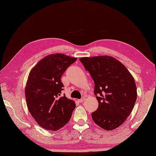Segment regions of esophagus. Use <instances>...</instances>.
Returning a JSON list of instances; mask_svg holds the SVG:
<instances>
[{
	"mask_svg": "<svg viewBox=\"0 0 156 156\" xmlns=\"http://www.w3.org/2000/svg\"><path fill=\"white\" fill-rule=\"evenodd\" d=\"M84 100H85V98L83 97V98H82L81 99H80V100H78V101H79V102H83L84 101Z\"/></svg>",
	"mask_w": 156,
	"mask_h": 156,
	"instance_id": "esophagus-1",
	"label": "esophagus"
}]
</instances>
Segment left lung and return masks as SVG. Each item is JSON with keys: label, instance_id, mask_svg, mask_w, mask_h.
Returning <instances> with one entry per match:
<instances>
[{"label": "left lung", "instance_id": "1", "mask_svg": "<svg viewBox=\"0 0 156 156\" xmlns=\"http://www.w3.org/2000/svg\"><path fill=\"white\" fill-rule=\"evenodd\" d=\"M94 82L98 102L92 120L105 130L111 131L125 121L133 110L137 99L135 80L127 68L108 55L80 59Z\"/></svg>", "mask_w": 156, "mask_h": 156}]
</instances>
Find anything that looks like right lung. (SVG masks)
Returning a JSON list of instances; mask_svg holds the SVG:
<instances>
[{
    "label": "right lung",
    "instance_id": "obj_1",
    "mask_svg": "<svg viewBox=\"0 0 156 156\" xmlns=\"http://www.w3.org/2000/svg\"><path fill=\"white\" fill-rule=\"evenodd\" d=\"M77 58L62 54L41 59L29 73L25 87L28 110L39 126L57 131L68 123L76 107L74 101L62 96L61 76Z\"/></svg>",
    "mask_w": 156,
    "mask_h": 156
}]
</instances>
